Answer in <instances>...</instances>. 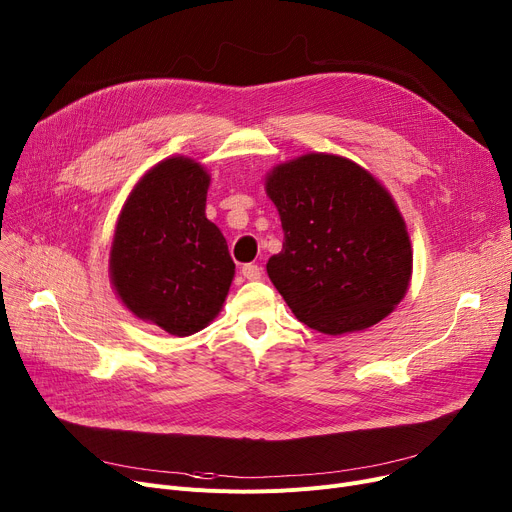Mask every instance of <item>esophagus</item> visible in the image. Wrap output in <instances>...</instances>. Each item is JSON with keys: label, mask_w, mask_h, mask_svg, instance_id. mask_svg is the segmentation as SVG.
Segmentation results:
<instances>
[{"label": "esophagus", "mask_w": 512, "mask_h": 512, "mask_svg": "<svg viewBox=\"0 0 512 512\" xmlns=\"http://www.w3.org/2000/svg\"><path fill=\"white\" fill-rule=\"evenodd\" d=\"M261 267L259 265H255V263H247V265H242V276H245L247 280H251V282H255V280H261Z\"/></svg>", "instance_id": "esophagus-1"}]
</instances>
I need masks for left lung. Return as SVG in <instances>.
I'll use <instances>...</instances> for the list:
<instances>
[{"mask_svg": "<svg viewBox=\"0 0 512 512\" xmlns=\"http://www.w3.org/2000/svg\"><path fill=\"white\" fill-rule=\"evenodd\" d=\"M265 193L284 230L267 276L305 326L330 336L361 332L405 299L411 238L371 172L342 155L305 153L267 172Z\"/></svg>", "mask_w": 512, "mask_h": 512, "instance_id": "8db88e82", "label": "left lung"}]
</instances>
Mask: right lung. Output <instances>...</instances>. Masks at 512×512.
Here are the masks:
<instances>
[{
	"instance_id": "1",
	"label": "right lung",
	"mask_w": 512,
	"mask_h": 512,
	"mask_svg": "<svg viewBox=\"0 0 512 512\" xmlns=\"http://www.w3.org/2000/svg\"><path fill=\"white\" fill-rule=\"evenodd\" d=\"M211 176L193 157L161 159L132 186L110 249V280L122 305L172 336L218 317L234 280L220 228L207 220Z\"/></svg>"
}]
</instances>
